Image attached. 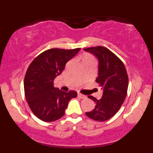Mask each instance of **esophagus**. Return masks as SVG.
Masks as SVG:
<instances>
[{"label":"esophagus","instance_id":"esophagus-1","mask_svg":"<svg viewBox=\"0 0 153 153\" xmlns=\"http://www.w3.org/2000/svg\"><path fill=\"white\" fill-rule=\"evenodd\" d=\"M78 96L80 99H85V98H86V96H85V95H82L81 94H78Z\"/></svg>","mask_w":153,"mask_h":153}]
</instances>
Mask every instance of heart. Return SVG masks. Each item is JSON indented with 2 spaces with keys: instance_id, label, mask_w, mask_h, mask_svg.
<instances>
[{
  "instance_id": "b5f03b06",
  "label": "heart",
  "mask_w": 153,
  "mask_h": 153,
  "mask_svg": "<svg viewBox=\"0 0 153 153\" xmlns=\"http://www.w3.org/2000/svg\"><path fill=\"white\" fill-rule=\"evenodd\" d=\"M89 60H94V57L88 54H84L83 57H82V62H84V61H89Z\"/></svg>"
}]
</instances>
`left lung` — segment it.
Listing matches in <instances>:
<instances>
[{"mask_svg": "<svg viewBox=\"0 0 153 153\" xmlns=\"http://www.w3.org/2000/svg\"><path fill=\"white\" fill-rule=\"evenodd\" d=\"M99 59V76L96 81L103 88V96L98 100L88 96L96 103L85 114L89 118L104 122L114 117L121 108L127 96L129 79L122 61L108 49L102 46L84 49Z\"/></svg>", "mask_w": 153, "mask_h": 153, "instance_id": "1", "label": "left lung"}]
</instances>
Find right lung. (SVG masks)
<instances>
[{
  "instance_id": "add662e5",
  "label": "right lung",
  "mask_w": 153,
  "mask_h": 153,
  "mask_svg": "<svg viewBox=\"0 0 153 153\" xmlns=\"http://www.w3.org/2000/svg\"><path fill=\"white\" fill-rule=\"evenodd\" d=\"M80 50L50 49L39 54L29 65L24 78V94L31 111L42 121L51 122L60 119L69 101L77 97L76 91L64 92L54 88L53 81Z\"/></svg>"
}]
</instances>
